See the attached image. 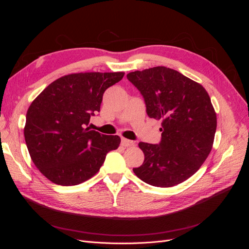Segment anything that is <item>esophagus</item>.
I'll return each instance as SVG.
<instances>
[{"label":"esophagus","mask_w":249,"mask_h":249,"mask_svg":"<svg viewBox=\"0 0 249 249\" xmlns=\"http://www.w3.org/2000/svg\"><path fill=\"white\" fill-rule=\"evenodd\" d=\"M122 145L125 146V147H130L135 145V142L129 139H125V138H122Z\"/></svg>","instance_id":"34e87169"}]
</instances>
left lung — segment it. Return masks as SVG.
Here are the masks:
<instances>
[{
  "label": "left lung",
  "instance_id": "8db88e82",
  "mask_svg": "<svg viewBox=\"0 0 249 249\" xmlns=\"http://www.w3.org/2000/svg\"><path fill=\"white\" fill-rule=\"evenodd\" d=\"M126 78L140 91L148 117L162 119L161 141L139 143L144 162L133 171L156 187L183 183L199 169L212 149L217 119L208 92L165 66L132 71Z\"/></svg>",
  "mask_w": 249,
  "mask_h": 249
}]
</instances>
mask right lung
Segmentation results:
<instances>
[{
  "instance_id": "obj_1",
  "label": "right lung",
  "mask_w": 249,
  "mask_h": 249,
  "mask_svg": "<svg viewBox=\"0 0 249 249\" xmlns=\"http://www.w3.org/2000/svg\"><path fill=\"white\" fill-rule=\"evenodd\" d=\"M124 72H80L60 78L29 107L25 140L35 166L51 182L72 186L100 170L106 155L119 146L118 136L89 129L106 89Z\"/></svg>"
}]
</instances>
